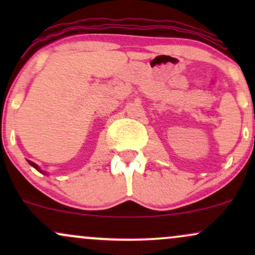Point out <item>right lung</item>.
<instances>
[{"instance_id": "1", "label": "right lung", "mask_w": 255, "mask_h": 255, "mask_svg": "<svg viewBox=\"0 0 255 255\" xmlns=\"http://www.w3.org/2000/svg\"><path fill=\"white\" fill-rule=\"evenodd\" d=\"M28 163H30V164L32 165V166H33V168H36L37 169V170L38 171H40V172H42V174H46V172L45 171H43V170H40V169H39V166H38L37 164H36V163H33V162H31V160H28Z\"/></svg>"}]
</instances>
